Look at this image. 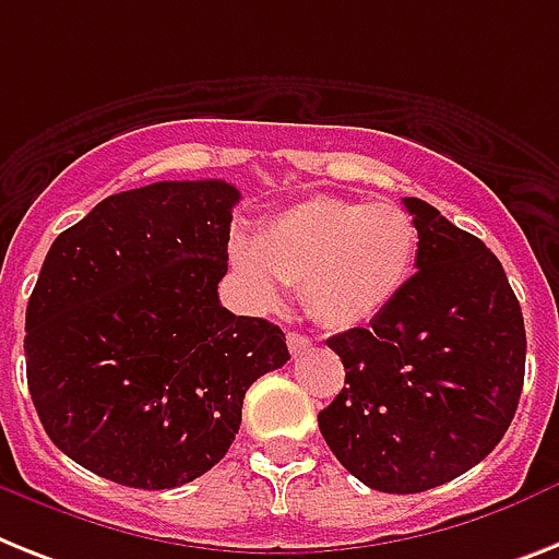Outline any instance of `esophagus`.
<instances>
[{"label": "esophagus", "instance_id": "1", "mask_svg": "<svg viewBox=\"0 0 559 559\" xmlns=\"http://www.w3.org/2000/svg\"><path fill=\"white\" fill-rule=\"evenodd\" d=\"M308 348H311V340H308L306 334H299V331H288V352L294 354V357L306 354Z\"/></svg>", "mask_w": 559, "mask_h": 559}]
</instances>
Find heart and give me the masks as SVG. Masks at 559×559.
I'll return each mask as SVG.
<instances>
[{"instance_id": "obj_1", "label": "heart", "mask_w": 559, "mask_h": 559, "mask_svg": "<svg viewBox=\"0 0 559 559\" xmlns=\"http://www.w3.org/2000/svg\"><path fill=\"white\" fill-rule=\"evenodd\" d=\"M414 216L394 202L313 197L285 207L257 242H234L230 262L260 302H276L280 283L302 288L313 320L357 329L403 294L417 262Z\"/></svg>"}]
</instances>
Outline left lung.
<instances>
[{
  "mask_svg": "<svg viewBox=\"0 0 559 559\" xmlns=\"http://www.w3.org/2000/svg\"><path fill=\"white\" fill-rule=\"evenodd\" d=\"M403 202L417 274L368 329L331 336L345 389L320 412L336 460L385 495L428 491L486 460L525 377L523 311L500 260L435 205Z\"/></svg>",
  "mask_w": 559,
  "mask_h": 559,
  "instance_id": "8db88e82",
  "label": "left lung"
}]
</instances>
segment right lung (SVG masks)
<instances>
[{
  "mask_svg": "<svg viewBox=\"0 0 559 559\" xmlns=\"http://www.w3.org/2000/svg\"><path fill=\"white\" fill-rule=\"evenodd\" d=\"M237 202L223 179L154 182L53 239L27 299V389L87 472L145 491L202 477L246 391L290 359L280 325L219 306Z\"/></svg>",
  "mask_w": 559,
  "mask_h": 559,
  "instance_id": "1",
  "label": "right lung"
}]
</instances>
